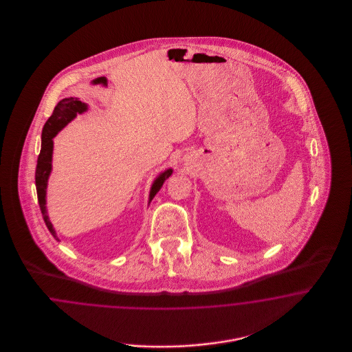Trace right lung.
I'll return each instance as SVG.
<instances>
[{
  "instance_id": "obj_1",
  "label": "right lung",
  "mask_w": 352,
  "mask_h": 352,
  "mask_svg": "<svg viewBox=\"0 0 352 352\" xmlns=\"http://www.w3.org/2000/svg\"><path fill=\"white\" fill-rule=\"evenodd\" d=\"M87 109V105L78 99L68 98L63 99L56 104L54 108V112L49 120L46 121L43 131H42V148L41 153L38 155L36 161V170H35V187H36V195H38V203L41 207V212L43 220L50 231V234L58 240L55 230L52 228L50 219L46 211V187H47V179L50 175L51 171V158H52V138L56 135V133L65 128L68 122L72 118L76 116V113H82ZM173 170L168 168L164 171L151 186V201L154 198V195L160 191L165 179H168L171 175Z\"/></svg>"
}]
</instances>
